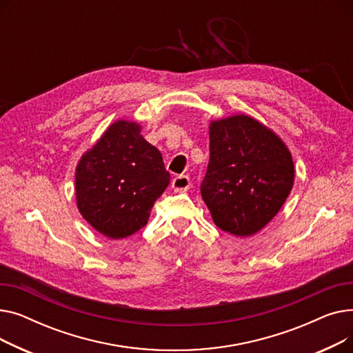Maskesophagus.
Here are the masks:
<instances>
[{
	"label": "esophagus",
	"instance_id": "obj_1",
	"mask_svg": "<svg viewBox=\"0 0 353 353\" xmlns=\"http://www.w3.org/2000/svg\"><path fill=\"white\" fill-rule=\"evenodd\" d=\"M172 188L176 193H184L190 189V179L189 176H176L172 181Z\"/></svg>",
	"mask_w": 353,
	"mask_h": 353
}]
</instances>
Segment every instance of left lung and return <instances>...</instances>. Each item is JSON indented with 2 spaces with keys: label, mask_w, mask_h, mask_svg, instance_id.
I'll return each mask as SVG.
<instances>
[{
  "label": "left lung",
  "mask_w": 353,
  "mask_h": 353,
  "mask_svg": "<svg viewBox=\"0 0 353 353\" xmlns=\"http://www.w3.org/2000/svg\"><path fill=\"white\" fill-rule=\"evenodd\" d=\"M210 160L200 192L214 225L237 237L262 230L286 201L294 165L286 144L253 117L210 123Z\"/></svg>",
  "instance_id": "obj_1"
}]
</instances>
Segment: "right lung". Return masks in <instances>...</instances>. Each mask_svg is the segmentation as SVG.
I'll return each mask as SVG.
<instances>
[{
	"label": "right lung",
	"mask_w": 353,
	"mask_h": 353,
	"mask_svg": "<svg viewBox=\"0 0 353 353\" xmlns=\"http://www.w3.org/2000/svg\"><path fill=\"white\" fill-rule=\"evenodd\" d=\"M140 130L133 121L113 123L76 169L77 208L110 239H124L144 228L154 201L170 183L161 153Z\"/></svg>",
	"instance_id": "1"
}]
</instances>
